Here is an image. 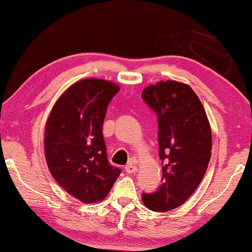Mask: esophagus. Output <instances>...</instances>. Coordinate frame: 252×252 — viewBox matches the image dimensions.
<instances>
[{"label": "esophagus", "mask_w": 252, "mask_h": 252, "mask_svg": "<svg viewBox=\"0 0 252 252\" xmlns=\"http://www.w3.org/2000/svg\"><path fill=\"white\" fill-rule=\"evenodd\" d=\"M125 171L127 172V173H129V174L135 173V172L137 171V166H136L135 163H134L133 160H130L129 163L125 166Z\"/></svg>", "instance_id": "1"}]
</instances>
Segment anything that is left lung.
<instances>
[{
  "label": "left lung",
  "instance_id": "left-lung-1",
  "mask_svg": "<svg viewBox=\"0 0 252 252\" xmlns=\"http://www.w3.org/2000/svg\"><path fill=\"white\" fill-rule=\"evenodd\" d=\"M144 103L156 113L161 185L143 192L153 211L166 212L184 204L204 177L211 157V128L201 101L188 85L160 81L142 92Z\"/></svg>",
  "mask_w": 252,
  "mask_h": 252
}]
</instances>
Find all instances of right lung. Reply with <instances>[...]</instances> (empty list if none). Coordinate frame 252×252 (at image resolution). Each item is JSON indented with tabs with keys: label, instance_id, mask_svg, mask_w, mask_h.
Wrapping results in <instances>:
<instances>
[{
	"label": "right lung",
	"instance_id": "obj_1",
	"mask_svg": "<svg viewBox=\"0 0 252 252\" xmlns=\"http://www.w3.org/2000/svg\"><path fill=\"white\" fill-rule=\"evenodd\" d=\"M119 87L85 79L58 98L48 118L44 153L49 171L68 194L84 203L102 201L122 173L108 160L102 126Z\"/></svg>",
	"mask_w": 252,
	"mask_h": 252
}]
</instances>
